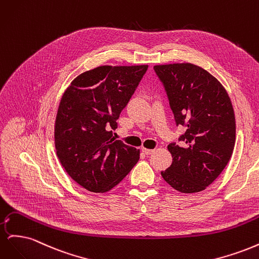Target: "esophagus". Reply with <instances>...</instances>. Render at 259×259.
Returning a JSON list of instances; mask_svg holds the SVG:
<instances>
[{"label": "esophagus", "instance_id": "1", "mask_svg": "<svg viewBox=\"0 0 259 259\" xmlns=\"http://www.w3.org/2000/svg\"><path fill=\"white\" fill-rule=\"evenodd\" d=\"M154 151H155L154 149H148V148H143V152H144L145 154H147V155H149V154H152Z\"/></svg>", "mask_w": 259, "mask_h": 259}]
</instances>
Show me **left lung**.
Masks as SVG:
<instances>
[{"label":"left lung","instance_id":"1","mask_svg":"<svg viewBox=\"0 0 259 259\" xmlns=\"http://www.w3.org/2000/svg\"><path fill=\"white\" fill-rule=\"evenodd\" d=\"M164 85L176 125L185 134L167 146L171 165L161 171L175 190L206 189L228 164L236 144V117L228 93L215 76L192 64L153 67Z\"/></svg>","mask_w":259,"mask_h":259}]
</instances>
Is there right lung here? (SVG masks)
Wrapping results in <instances>:
<instances>
[{"label": "right lung", "mask_w": 259, "mask_h": 259, "mask_svg": "<svg viewBox=\"0 0 259 259\" xmlns=\"http://www.w3.org/2000/svg\"><path fill=\"white\" fill-rule=\"evenodd\" d=\"M148 69L100 66L77 75L61 97L55 147L62 167L91 192H107L139 160V149L113 137L116 120Z\"/></svg>", "instance_id": "obj_1"}]
</instances>
